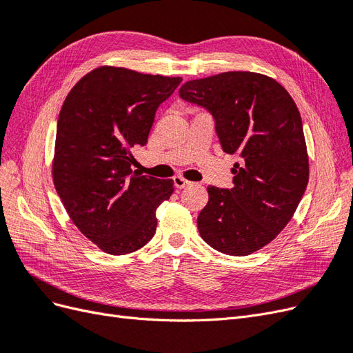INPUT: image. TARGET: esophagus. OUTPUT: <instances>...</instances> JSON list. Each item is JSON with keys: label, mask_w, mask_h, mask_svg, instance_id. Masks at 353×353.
<instances>
[{"label": "esophagus", "mask_w": 353, "mask_h": 353, "mask_svg": "<svg viewBox=\"0 0 353 353\" xmlns=\"http://www.w3.org/2000/svg\"><path fill=\"white\" fill-rule=\"evenodd\" d=\"M174 184H175L176 188H184V187L190 185L191 183H190V181H187L185 178H183V176H175L174 178Z\"/></svg>", "instance_id": "34e87169"}]
</instances>
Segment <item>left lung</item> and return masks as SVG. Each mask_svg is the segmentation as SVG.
I'll list each match as a JSON object with an SVG mask.
<instances>
[{
	"label": "left lung",
	"mask_w": 353,
	"mask_h": 353,
	"mask_svg": "<svg viewBox=\"0 0 353 353\" xmlns=\"http://www.w3.org/2000/svg\"><path fill=\"white\" fill-rule=\"evenodd\" d=\"M179 97L206 108L222 150L239 153L231 190L208 187L201 239L215 250L248 256L271 243L294 215L309 179L302 117L281 83L262 73L223 72L193 79Z\"/></svg>",
	"instance_id": "8db88e82"
}]
</instances>
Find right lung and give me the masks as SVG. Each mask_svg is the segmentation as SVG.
<instances>
[{
  "mask_svg": "<svg viewBox=\"0 0 353 353\" xmlns=\"http://www.w3.org/2000/svg\"><path fill=\"white\" fill-rule=\"evenodd\" d=\"M183 78L100 66L68 94L57 122L52 181L69 218L109 254L152 240L156 210L174 179L132 172V147L145 145L160 103Z\"/></svg>",
  "mask_w": 353,
  "mask_h": 353,
  "instance_id": "add662e5",
  "label": "right lung"
}]
</instances>
